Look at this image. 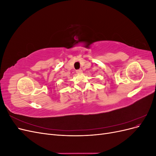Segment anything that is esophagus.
Segmentation results:
<instances>
[{"mask_svg": "<svg viewBox=\"0 0 156 156\" xmlns=\"http://www.w3.org/2000/svg\"><path fill=\"white\" fill-rule=\"evenodd\" d=\"M76 72H77V73H83V70L82 69H77L76 71Z\"/></svg>", "mask_w": 156, "mask_h": 156, "instance_id": "1", "label": "esophagus"}]
</instances>
